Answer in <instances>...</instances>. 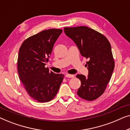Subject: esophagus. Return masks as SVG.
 I'll list each match as a JSON object with an SVG mask.
<instances>
[{
  "mask_svg": "<svg viewBox=\"0 0 130 130\" xmlns=\"http://www.w3.org/2000/svg\"><path fill=\"white\" fill-rule=\"evenodd\" d=\"M66 77H68V78H73L74 77V76L73 75V74H66Z\"/></svg>",
  "mask_w": 130,
  "mask_h": 130,
  "instance_id": "1",
  "label": "esophagus"
}]
</instances>
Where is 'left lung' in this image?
I'll list each match as a JSON object with an SVG mask.
<instances>
[{
    "label": "left lung",
    "instance_id": "1",
    "mask_svg": "<svg viewBox=\"0 0 130 130\" xmlns=\"http://www.w3.org/2000/svg\"><path fill=\"white\" fill-rule=\"evenodd\" d=\"M64 31L75 42L82 56L89 60L88 77L76 76L81 81L77 94L85 100H95L104 93L114 69L111 44L104 35L87 26L65 27Z\"/></svg>",
    "mask_w": 130,
    "mask_h": 130
}]
</instances>
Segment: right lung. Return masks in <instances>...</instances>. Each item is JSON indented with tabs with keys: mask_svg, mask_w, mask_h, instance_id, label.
Masks as SVG:
<instances>
[{
	"mask_svg": "<svg viewBox=\"0 0 130 130\" xmlns=\"http://www.w3.org/2000/svg\"><path fill=\"white\" fill-rule=\"evenodd\" d=\"M62 32L60 29L44 30L26 39L19 48L17 62L19 79L28 95L39 102L52 100L64 77L45 67Z\"/></svg>",
	"mask_w": 130,
	"mask_h": 130,
	"instance_id": "1",
	"label": "right lung"
}]
</instances>
